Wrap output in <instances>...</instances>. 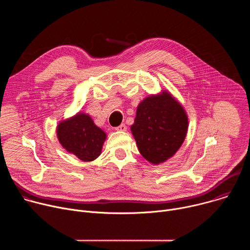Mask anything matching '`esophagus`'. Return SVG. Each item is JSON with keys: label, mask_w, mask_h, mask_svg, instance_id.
<instances>
[{"label": "esophagus", "mask_w": 250, "mask_h": 250, "mask_svg": "<svg viewBox=\"0 0 250 250\" xmlns=\"http://www.w3.org/2000/svg\"><path fill=\"white\" fill-rule=\"evenodd\" d=\"M116 129L118 131H125L126 130V125L125 124H122L121 125H119L118 127H116Z\"/></svg>", "instance_id": "1"}]
</instances>
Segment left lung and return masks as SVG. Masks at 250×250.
Returning a JSON list of instances; mask_svg holds the SVG:
<instances>
[{"label": "left lung", "mask_w": 250, "mask_h": 250, "mask_svg": "<svg viewBox=\"0 0 250 250\" xmlns=\"http://www.w3.org/2000/svg\"><path fill=\"white\" fill-rule=\"evenodd\" d=\"M183 105L168 91L150 95L136 109L131 133L140 154L154 165L171 158L182 146L188 130Z\"/></svg>", "instance_id": "obj_1"}]
</instances>
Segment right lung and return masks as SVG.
<instances>
[{"instance_id":"obj_1","label":"right lung","mask_w":250,"mask_h":250,"mask_svg":"<svg viewBox=\"0 0 250 250\" xmlns=\"http://www.w3.org/2000/svg\"><path fill=\"white\" fill-rule=\"evenodd\" d=\"M56 134L66 151L85 162L100 156L106 138V133L95 125L92 118L81 112L60 122Z\"/></svg>"}]
</instances>
